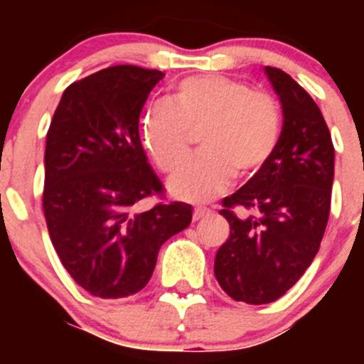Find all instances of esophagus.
I'll list each match as a JSON object with an SVG mask.
<instances>
[{"label":"esophagus","instance_id":"1","mask_svg":"<svg viewBox=\"0 0 364 364\" xmlns=\"http://www.w3.org/2000/svg\"><path fill=\"white\" fill-rule=\"evenodd\" d=\"M205 217H210V211L205 210V208H202V205H197V208H195V211H193V220L195 222L204 220Z\"/></svg>","mask_w":364,"mask_h":364}]
</instances>
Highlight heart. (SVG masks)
<instances>
[{
	"mask_svg": "<svg viewBox=\"0 0 364 364\" xmlns=\"http://www.w3.org/2000/svg\"><path fill=\"white\" fill-rule=\"evenodd\" d=\"M200 129L204 151L171 180L173 195L186 200L213 198L233 175L252 178L264 169L281 142V107L244 80L189 76L144 117V146L160 171L173 175L189 160L191 134Z\"/></svg>",
	"mask_w": 364,
	"mask_h": 364,
	"instance_id": "b5f03b06",
	"label": "heart"
}]
</instances>
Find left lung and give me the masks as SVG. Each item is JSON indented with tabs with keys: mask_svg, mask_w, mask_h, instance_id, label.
<instances>
[{
	"mask_svg": "<svg viewBox=\"0 0 364 364\" xmlns=\"http://www.w3.org/2000/svg\"><path fill=\"white\" fill-rule=\"evenodd\" d=\"M281 96V142L272 160L222 200L230 237L215 277L233 301L268 304L290 290L319 252L330 217L333 144L323 112L290 74L266 67Z\"/></svg>",
	"mask_w": 364,
	"mask_h": 364,
	"instance_id": "1",
	"label": "left lung"
}]
</instances>
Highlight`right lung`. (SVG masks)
<instances>
[{
	"label": "right lung",
	"instance_id": "add662e5",
	"mask_svg": "<svg viewBox=\"0 0 364 364\" xmlns=\"http://www.w3.org/2000/svg\"><path fill=\"white\" fill-rule=\"evenodd\" d=\"M162 78V70L136 65L98 70L67 87L47 131L43 213L50 242L92 297L138 294L162 244L191 224V205L166 202L138 133L144 104Z\"/></svg>",
	"mask_w": 364,
	"mask_h": 364
}]
</instances>
